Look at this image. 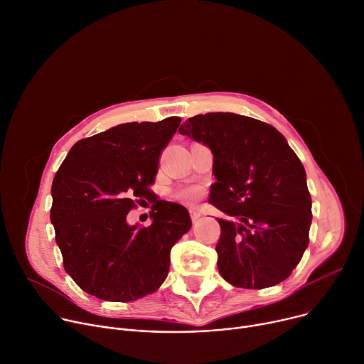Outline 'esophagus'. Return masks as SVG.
Masks as SVG:
<instances>
[{
    "instance_id": "34e87169",
    "label": "esophagus",
    "mask_w": 364,
    "mask_h": 364,
    "mask_svg": "<svg viewBox=\"0 0 364 364\" xmlns=\"http://www.w3.org/2000/svg\"><path fill=\"white\" fill-rule=\"evenodd\" d=\"M190 216H191L193 221H198L199 218L202 216V212H200L199 208H190Z\"/></svg>"
}]
</instances>
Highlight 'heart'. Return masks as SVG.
<instances>
[{
  "label": "heart",
  "instance_id": "1",
  "mask_svg": "<svg viewBox=\"0 0 364 364\" xmlns=\"http://www.w3.org/2000/svg\"><path fill=\"white\" fill-rule=\"evenodd\" d=\"M198 198H199V190L196 187H186L178 193V199L188 203L198 200Z\"/></svg>",
  "mask_w": 364,
  "mask_h": 364
}]
</instances>
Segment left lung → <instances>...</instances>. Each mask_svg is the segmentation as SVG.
Segmentation results:
<instances>
[{"instance_id":"1","label":"left lung","mask_w":364,"mask_h":364,"mask_svg":"<svg viewBox=\"0 0 364 364\" xmlns=\"http://www.w3.org/2000/svg\"><path fill=\"white\" fill-rule=\"evenodd\" d=\"M213 155L209 202L235 220H218L221 277L240 288L272 287L291 275L309 245L311 198L306 171L271 124L232 112H208L180 127Z\"/></svg>"}]
</instances>
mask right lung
<instances>
[{
  "label": "right lung",
  "instance_id": "obj_1",
  "mask_svg": "<svg viewBox=\"0 0 364 364\" xmlns=\"http://www.w3.org/2000/svg\"><path fill=\"white\" fill-rule=\"evenodd\" d=\"M181 123H127L79 140L53 181L51 223L65 272L90 296L133 301L165 281L169 252L190 227L188 210L159 200L149 186L159 156ZM140 198L153 203V224L130 228Z\"/></svg>",
  "mask_w": 364,
  "mask_h": 364
}]
</instances>
